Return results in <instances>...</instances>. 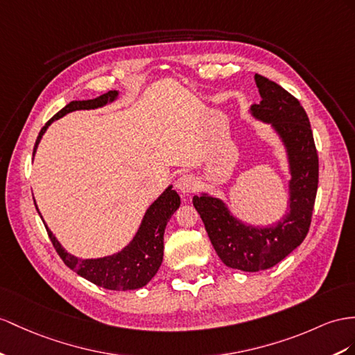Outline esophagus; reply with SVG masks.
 Masks as SVG:
<instances>
[{
	"mask_svg": "<svg viewBox=\"0 0 355 355\" xmlns=\"http://www.w3.org/2000/svg\"><path fill=\"white\" fill-rule=\"evenodd\" d=\"M196 178L193 175H181L177 180V189L181 195H190L195 192L196 189Z\"/></svg>",
	"mask_w": 355,
	"mask_h": 355,
	"instance_id": "1",
	"label": "esophagus"
}]
</instances>
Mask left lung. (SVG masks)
<instances>
[{
    "mask_svg": "<svg viewBox=\"0 0 355 355\" xmlns=\"http://www.w3.org/2000/svg\"><path fill=\"white\" fill-rule=\"evenodd\" d=\"M261 96L249 114L276 133L285 150L288 174V210L268 226L240 220L222 198L193 196L208 237L223 264L241 271L275 267L297 249L311 226L318 190V154L307 114L298 100L272 80L255 75Z\"/></svg>",
    "mask_w": 355,
    "mask_h": 355,
    "instance_id": "left-lung-1",
    "label": "left lung"
}]
</instances>
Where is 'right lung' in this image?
<instances>
[{"label":"right lung","mask_w":355,"mask_h":355,"mask_svg":"<svg viewBox=\"0 0 355 355\" xmlns=\"http://www.w3.org/2000/svg\"><path fill=\"white\" fill-rule=\"evenodd\" d=\"M118 96H120V91L114 89L107 91L106 94H102L96 98L73 100V102L67 103L40 130L37 141H35L34 145L33 156L37 151L44 132L48 130V127L53 121L60 120V118L73 111H85V109L88 111V109L103 107L109 103H114ZM180 204L181 201L178 193L172 189V186H168L159 195V198L154 199L151 205L147 208L138 231H136L133 239L127 246L112 253V255L87 259L71 255V253L62 248L55 235L48 228V225L44 223L37 204H35V208H37L43 223L46 226V231L53 248H55L60 258L70 270L76 271L80 277L93 282L97 286L111 291H127L139 289L156 276L163 261V248H165L163 246V234H165V228L171 216L177 211Z\"/></svg>","instance_id":"1"}]
</instances>
